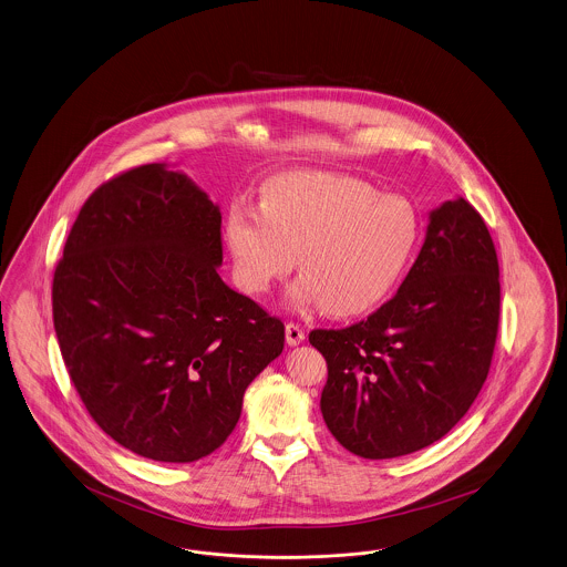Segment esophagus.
I'll return each mask as SVG.
<instances>
[{
	"instance_id": "obj_1",
	"label": "esophagus",
	"mask_w": 567,
	"mask_h": 567,
	"mask_svg": "<svg viewBox=\"0 0 567 567\" xmlns=\"http://www.w3.org/2000/svg\"><path fill=\"white\" fill-rule=\"evenodd\" d=\"M285 338H287L289 346H299L301 341L306 340V333H303V329H301L299 324L289 322V324L285 327Z\"/></svg>"
}]
</instances>
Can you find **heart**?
Here are the masks:
<instances>
[{
  "label": "heart",
  "instance_id": "b5f03b06",
  "mask_svg": "<svg viewBox=\"0 0 567 567\" xmlns=\"http://www.w3.org/2000/svg\"><path fill=\"white\" fill-rule=\"evenodd\" d=\"M420 238L405 198L371 183L322 171L280 173L264 183L259 208L236 203L227 249L240 287L266 293L295 268L297 308L322 306L331 317H359L396 287Z\"/></svg>",
  "mask_w": 567,
  "mask_h": 567
}]
</instances>
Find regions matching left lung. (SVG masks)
<instances>
[{"label":"left lung","mask_w":567,"mask_h":567,"mask_svg":"<svg viewBox=\"0 0 567 567\" xmlns=\"http://www.w3.org/2000/svg\"><path fill=\"white\" fill-rule=\"evenodd\" d=\"M498 257L462 196L432 208L396 295L367 320L317 329L329 378L320 411L341 447L385 460L443 439L475 403L496 346Z\"/></svg>","instance_id":"1"}]
</instances>
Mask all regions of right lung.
I'll list each match as a JSON object with an SVG mask.
<instances>
[{
    "label": "right lung",
    "instance_id": "add662e5",
    "mask_svg": "<svg viewBox=\"0 0 567 567\" xmlns=\"http://www.w3.org/2000/svg\"><path fill=\"white\" fill-rule=\"evenodd\" d=\"M221 210L164 162L101 185L69 231L52 315L71 382L115 443L196 462L236 429L285 327L219 276Z\"/></svg>",
    "mask_w": 567,
    "mask_h": 567
}]
</instances>
